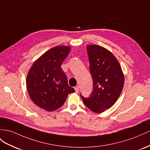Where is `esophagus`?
<instances>
[{
    "label": "esophagus",
    "mask_w": 150,
    "mask_h": 150,
    "mask_svg": "<svg viewBox=\"0 0 150 150\" xmlns=\"http://www.w3.org/2000/svg\"><path fill=\"white\" fill-rule=\"evenodd\" d=\"M75 92L76 93H78L79 91V86H76V87H75Z\"/></svg>",
    "instance_id": "1"
}]
</instances>
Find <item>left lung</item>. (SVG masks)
I'll use <instances>...</instances> for the list:
<instances>
[{"label": "left lung", "instance_id": "1", "mask_svg": "<svg viewBox=\"0 0 150 150\" xmlns=\"http://www.w3.org/2000/svg\"><path fill=\"white\" fill-rule=\"evenodd\" d=\"M87 51L93 91L89 98L80 96L88 108L99 113L117 101L124 87V75L118 61L109 50L98 45H88Z\"/></svg>", "mask_w": 150, "mask_h": 150}]
</instances>
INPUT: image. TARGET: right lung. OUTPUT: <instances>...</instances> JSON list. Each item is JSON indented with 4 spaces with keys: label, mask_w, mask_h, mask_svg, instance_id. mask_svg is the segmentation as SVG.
<instances>
[{
    "label": "right lung",
    "mask_w": 150,
    "mask_h": 150,
    "mask_svg": "<svg viewBox=\"0 0 150 150\" xmlns=\"http://www.w3.org/2000/svg\"><path fill=\"white\" fill-rule=\"evenodd\" d=\"M70 49L66 45L50 49L33 63L26 76V88L32 101L48 112L60 108L68 95L75 92L68 86L61 68Z\"/></svg>",
    "instance_id": "1"
}]
</instances>
